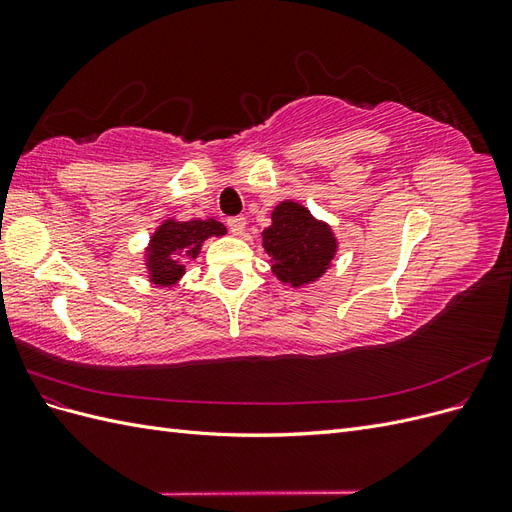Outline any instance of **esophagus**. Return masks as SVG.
Wrapping results in <instances>:
<instances>
[{
	"label": "esophagus",
	"mask_w": 512,
	"mask_h": 512,
	"mask_svg": "<svg viewBox=\"0 0 512 512\" xmlns=\"http://www.w3.org/2000/svg\"><path fill=\"white\" fill-rule=\"evenodd\" d=\"M245 224H247V220L243 218V215H237V218L228 220V228L232 230V235H243Z\"/></svg>",
	"instance_id": "34e87169"
}]
</instances>
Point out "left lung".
Here are the masks:
<instances>
[{
	"instance_id": "obj_1",
	"label": "left lung",
	"mask_w": 512,
	"mask_h": 512,
	"mask_svg": "<svg viewBox=\"0 0 512 512\" xmlns=\"http://www.w3.org/2000/svg\"><path fill=\"white\" fill-rule=\"evenodd\" d=\"M262 247L277 280L303 288L333 267L339 241L329 222L318 220L297 200H282L271 211V226L262 230Z\"/></svg>"
}]
</instances>
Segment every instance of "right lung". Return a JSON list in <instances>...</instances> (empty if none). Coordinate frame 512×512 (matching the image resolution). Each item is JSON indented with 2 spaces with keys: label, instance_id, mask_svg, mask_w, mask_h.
I'll use <instances>...</instances> for the list:
<instances>
[{
  "label": "right lung",
  "instance_id": "1",
  "mask_svg": "<svg viewBox=\"0 0 512 512\" xmlns=\"http://www.w3.org/2000/svg\"><path fill=\"white\" fill-rule=\"evenodd\" d=\"M226 232V226L213 218L190 222L177 218L162 220L143 250L147 282L173 290L185 275V265L200 256L203 243L211 237H224Z\"/></svg>",
  "mask_w": 512,
  "mask_h": 512
}]
</instances>
